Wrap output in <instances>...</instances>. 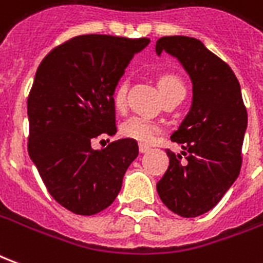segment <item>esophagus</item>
<instances>
[{
	"label": "esophagus",
	"instance_id": "esophagus-1",
	"mask_svg": "<svg viewBox=\"0 0 263 263\" xmlns=\"http://www.w3.org/2000/svg\"><path fill=\"white\" fill-rule=\"evenodd\" d=\"M149 149H151V146H148V145H143V143H141V145H139V152H141V154L148 152Z\"/></svg>",
	"mask_w": 263,
	"mask_h": 263
}]
</instances>
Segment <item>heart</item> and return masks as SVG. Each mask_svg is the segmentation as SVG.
Segmentation results:
<instances>
[{"mask_svg": "<svg viewBox=\"0 0 263 263\" xmlns=\"http://www.w3.org/2000/svg\"><path fill=\"white\" fill-rule=\"evenodd\" d=\"M159 88L165 98L173 96L176 92H184V86H183L182 80L177 76L171 74V73H165L160 76ZM126 91H128V83L125 80L120 81L112 94V101L117 108H122L125 105ZM159 124L145 115H134L131 118L124 121L121 125L122 137L134 139L139 143L154 142L155 138L159 135Z\"/></svg>", "mask_w": 263, "mask_h": 263, "instance_id": "b5f03b06", "label": "heart"}]
</instances>
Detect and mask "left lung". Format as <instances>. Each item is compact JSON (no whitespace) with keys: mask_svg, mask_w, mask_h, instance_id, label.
Masks as SVG:
<instances>
[{"mask_svg":"<svg viewBox=\"0 0 263 263\" xmlns=\"http://www.w3.org/2000/svg\"><path fill=\"white\" fill-rule=\"evenodd\" d=\"M162 52L176 58L187 71L193 101L171 137L182 145L186 158L183 161L181 155L166 151L169 167L156 190L171 211L192 218L213 209L237 180L248 114L231 67L203 42L189 36H163L156 42V53Z\"/></svg>","mask_w":263,"mask_h":263,"instance_id":"1","label":"left lung"}]
</instances>
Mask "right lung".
Listing matches in <instances>:
<instances>
[{
    "instance_id": "add662e5",
    "label": "right lung",
    "mask_w": 263,
    "mask_h": 263,
    "mask_svg": "<svg viewBox=\"0 0 263 263\" xmlns=\"http://www.w3.org/2000/svg\"><path fill=\"white\" fill-rule=\"evenodd\" d=\"M149 42L81 35L50 50L37 67L28 97V152L50 196L74 214H97L112 204L138 156L134 139L100 151L91 142L115 135V87Z\"/></svg>"
}]
</instances>
